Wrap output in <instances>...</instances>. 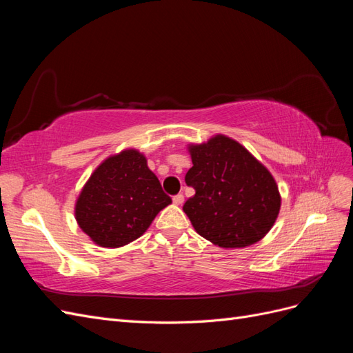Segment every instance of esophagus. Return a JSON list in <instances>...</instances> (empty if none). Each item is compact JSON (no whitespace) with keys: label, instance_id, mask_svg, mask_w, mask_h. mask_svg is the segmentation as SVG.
Returning <instances> with one entry per match:
<instances>
[{"label":"esophagus","instance_id":"1","mask_svg":"<svg viewBox=\"0 0 353 353\" xmlns=\"http://www.w3.org/2000/svg\"><path fill=\"white\" fill-rule=\"evenodd\" d=\"M174 203H175V205L176 206H179V205H183V203H184V196L183 194H176V196H174Z\"/></svg>","mask_w":353,"mask_h":353}]
</instances>
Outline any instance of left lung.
I'll use <instances>...</instances> for the list:
<instances>
[{"mask_svg": "<svg viewBox=\"0 0 353 353\" xmlns=\"http://www.w3.org/2000/svg\"><path fill=\"white\" fill-rule=\"evenodd\" d=\"M185 175L196 190L183 210L201 237L225 249L263 239L275 223L281 196L274 176L248 148L225 135L190 144Z\"/></svg>", "mask_w": 353, "mask_h": 353, "instance_id": "1", "label": "left lung"}]
</instances>
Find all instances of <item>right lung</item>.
<instances>
[{
	"label": "right lung",
	"mask_w": 353,
	"mask_h": 353,
	"mask_svg": "<svg viewBox=\"0 0 353 353\" xmlns=\"http://www.w3.org/2000/svg\"><path fill=\"white\" fill-rule=\"evenodd\" d=\"M170 203L145 156L128 148L91 174L74 205V218L95 244L116 249L141 237Z\"/></svg>",
	"instance_id": "obj_1"
}]
</instances>
